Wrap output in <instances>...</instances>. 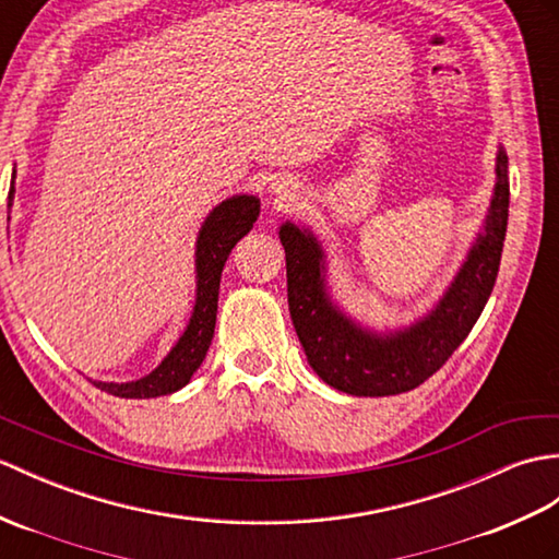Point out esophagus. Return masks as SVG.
I'll list each match as a JSON object with an SVG mask.
<instances>
[{"mask_svg":"<svg viewBox=\"0 0 559 559\" xmlns=\"http://www.w3.org/2000/svg\"><path fill=\"white\" fill-rule=\"evenodd\" d=\"M271 194H276V202H285V200H290L293 198V190H295V186L293 183H288V180H283V178H278V180H274V183H271Z\"/></svg>","mask_w":559,"mask_h":559,"instance_id":"obj_1","label":"esophagus"}]
</instances>
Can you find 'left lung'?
Here are the masks:
<instances>
[{"label": "left lung", "instance_id": "obj_1", "mask_svg": "<svg viewBox=\"0 0 559 559\" xmlns=\"http://www.w3.org/2000/svg\"><path fill=\"white\" fill-rule=\"evenodd\" d=\"M508 212V154L498 147L496 186L484 228L476 233L455 278L424 317L388 331L365 326L333 302L321 240L307 226L281 224L293 326L319 379L357 397L407 393L431 379L469 335L488 302L500 269Z\"/></svg>", "mask_w": 559, "mask_h": 559}]
</instances>
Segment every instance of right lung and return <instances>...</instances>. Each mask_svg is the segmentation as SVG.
Returning a JSON list of instances; mask_svg holds the SVG:
<instances>
[{"label":"right lung","mask_w":559,"mask_h":559,"mask_svg":"<svg viewBox=\"0 0 559 559\" xmlns=\"http://www.w3.org/2000/svg\"><path fill=\"white\" fill-rule=\"evenodd\" d=\"M16 178V168H14ZM16 188L9 190V206L14 204ZM259 216L257 194H233L218 202L214 210L202 221V228L194 242V307L183 335L168 349V355L159 361L157 369L138 381L114 383V381H93L99 391L116 397H159L171 395L188 385L192 373L200 369L206 349L214 338L216 326V307H218V283L226 259L236 242L248 236Z\"/></svg>","instance_id":"right-lung-1"}]
</instances>
